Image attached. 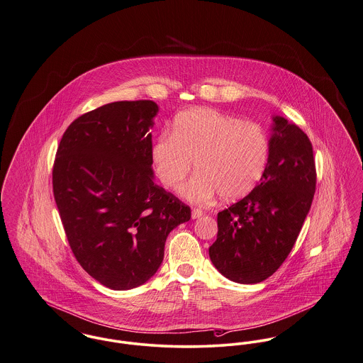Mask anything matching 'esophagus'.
Listing matches in <instances>:
<instances>
[{
  "label": "esophagus",
  "instance_id": "34e87169",
  "mask_svg": "<svg viewBox=\"0 0 363 363\" xmlns=\"http://www.w3.org/2000/svg\"><path fill=\"white\" fill-rule=\"evenodd\" d=\"M203 210H200V208H193L192 210V218L193 219H197V218H200V216H203Z\"/></svg>",
  "mask_w": 363,
  "mask_h": 363
}]
</instances>
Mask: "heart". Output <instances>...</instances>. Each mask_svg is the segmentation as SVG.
I'll return each mask as SVG.
<instances>
[{
    "instance_id": "heart-1",
    "label": "heart",
    "mask_w": 363,
    "mask_h": 363,
    "mask_svg": "<svg viewBox=\"0 0 363 363\" xmlns=\"http://www.w3.org/2000/svg\"><path fill=\"white\" fill-rule=\"evenodd\" d=\"M269 157V135L260 125L207 108L179 113L171 134H162L152 148L155 172L170 189L182 185L194 162L199 172L182 189L193 203H208L216 194L226 201L248 194Z\"/></svg>"
}]
</instances>
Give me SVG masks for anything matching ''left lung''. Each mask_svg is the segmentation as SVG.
Returning a JSON list of instances; mask_svg holds the SVG:
<instances>
[{
	"label": "left lung",
	"instance_id": "obj_1",
	"mask_svg": "<svg viewBox=\"0 0 363 363\" xmlns=\"http://www.w3.org/2000/svg\"><path fill=\"white\" fill-rule=\"evenodd\" d=\"M273 122L263 177L250 194L218 213V235L208 250L218 272L238 284H257L277 272L298 240L315 193L310 138L281 116Z\"/></svg>",
	"mask_w": 363,
	"mask_h": 363
}]
</instances>
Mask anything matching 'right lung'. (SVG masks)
I'll use <instances>...</instances> for the list:
<instances>
[{"instance_id": "right-lung-1", "label": "right lung", "mask_w": 363, "mask_h": 363, "mask_svg": "<svg viewBox=\"0 0 363 363\" xmlns=\"http://www.w3.org/2000/svg\"><path fill=\"white\" fill-rule=\"evenodd\" d=\"M150 100L116 101L77 118L57 147L52 184L71 251L115 291L147 282L191 207L153 182Z\"/></svg>"}]
</instances>
